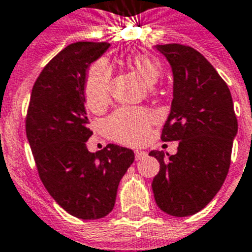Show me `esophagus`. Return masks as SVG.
<instances>
[{"mask_svg": "<svg viewBox=\"0 0 252 252\" xmlns=\"http://www.w3.org/2000/svg\"><path fill=\"white\" fill-rule=\"evenodd\" d=\"M134 153H135V159H137V161L144 158V157H147V152H144V151L137 150Z\"/></svg>", "mask_w": 252, "mask_h": 252, "instance_id": "esophagus-1", "label": "esophagus"}]
</instances>
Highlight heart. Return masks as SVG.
I'll return each instance as SVG.
<instances>
[{"instance_id":"b5f03b06","label":"heart","mask_w":252,"mask_h":252,"mask_svg":"<svg viewBox=\"0 0 252 252\" xmlns=\"http://www.w3.org/2000/svg\"><path fill=\"white\" fill-rule=\"evenodd\" d=\"M128 64L141 74L150 86L159 80L162 69L158 61L147 54H132L126 58ZM111 71L106 62L100 61L91 65L85 82V99L89 108L99 111L109 101ZM155 117L150 111L139 109H120L106 120V132L110 138L126 144H139L147 138Z\"/></svg>"}]
</instances>
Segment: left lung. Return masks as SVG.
<instances>
[{
    "label": "left lung",
    "mask_w": 252,
    "mask_h": 252,
    "mask_svg": "<svg viewBox=\"0 0 252 252\" xmlns=\"http://www.w3.org/2000/svg\"><path fill=\"white\" fill-rule=\"evenodd\" d=\"M170 63L174 77L171 110L162 129L163 142H179L178 153L159 162L153 178L155 200L174 217L198 213L220 191L231 163L237 118L227 84L213 65L191 47L155 45Z\"/></svg>",
    "instance_id": "1"
}]
</instances>
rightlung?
Returning a JSON list of instances; mask_svg holds the SVG:
<instances>
[{
  "label": "right lung",
  "instance_id": "obj_1",
  "mask_svg": "<svg viewBox=\"0 0 252 252\" xmlns=\"http://www.w3.org/2000/svg\"><path fill=\"white\" fill-rule=\"evenodd\" d=\"M109 43L77 41L65 47L39 74L26 115V137L41 183L67 213L99 220L113 211L119 183L134 152L108 144L90 152L93 135L85 109V82L91 63Z\"/></svg>",
  "mask_w": 252,
  "mask_h": 252
}]
</instances>
